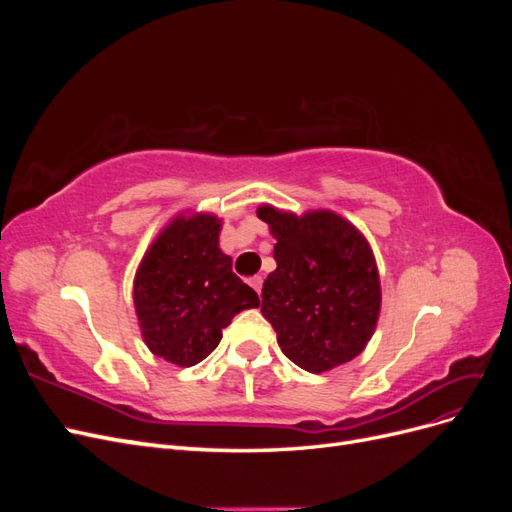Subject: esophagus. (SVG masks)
Returning a JSON list of instances; mask_svg holds the SVG:
<instances>
[{"label": "esophagus", "instance_id": "34e87169", "mask_svg": "<svg viewBox=\"0 0 512 512\" xmlns=\"http://www.w3.org/2000/svg\"><path fill=\"white\" fill-rule=\"evenodd\" d=\"M250 286L260 294V290H262V275H254V277H250Z\"/></svg>", "mask_w": 512, "mask_h": 512}]
</instances>
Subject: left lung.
<instances>
[{
  "instance_id": "8db88e82",
  "label": "left lung",
  "mask_w": 512,
  "mask_h": 512,
  "mask_svg": "<svg viewBox=\"0 0 512 512\" xmlns=\"http://www.w3.org/2000/svg\"><path fill=\"white\" fill-rule=\"evenodd\" d=\"M256 213L277 241L260 312L282 352L312 374L352 361L374 335L382 301L369 243L333 211L294 215L262 205Z\"/></svg>"
}]
</instances>
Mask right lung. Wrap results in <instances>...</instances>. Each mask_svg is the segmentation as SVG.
<instances>
[{
  "label": "right lung",
  "mask_w": 512,
  "mask_h": 512,
  "mask_svg": "<svg viewBox=\"0 0 512 512\" xmlns=\"http://www.w3.org/2000/svg\"><path fill=\"white\" fill-rule=\"evenodd\" d=\"M211 213L177 215L151 243L134 277V307L147 348L192 367L218 348L222 329L258 294L232 273Z\"/></svg>",
  "instance_id": "1"
}]
</instances>
